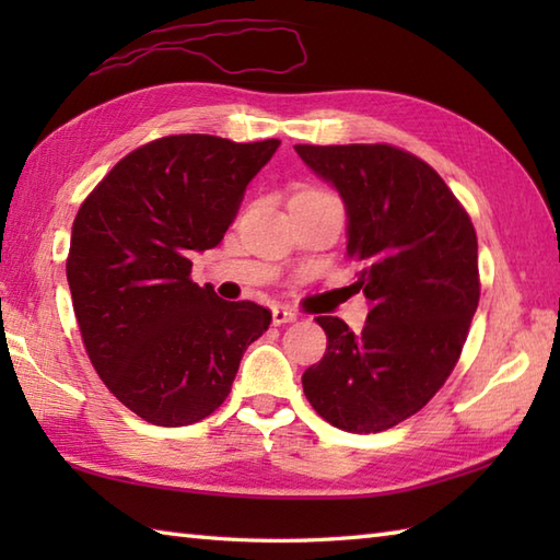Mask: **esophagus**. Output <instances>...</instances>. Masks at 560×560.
<instances>
[{
	"label": "esophagus",
	"instance_id": "esophagus-1",
	"mask_svg": "<svg viewBox=\"0 0 560 560\" xmlns=\"http://www.w3.org/2000/svg\"><path fill=\"white\" fill-rule=\"evenodd\" d=\"M271 323L273 325H287V323H295V313H291L289 307H273L271 311Z\"/></svg>",
	"mask_w": 560,
	"mask_h": 560
}]
</instances>
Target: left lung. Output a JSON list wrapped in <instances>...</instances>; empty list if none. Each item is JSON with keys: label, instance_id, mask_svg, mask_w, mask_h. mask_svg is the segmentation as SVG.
Returning <instances> with one entry per match:
<instances>
[{"label": "left lung", "instance_id": "obj_1", "mask_svg": "<svg viewBox=\"0 0 560 560\" xmlns=\"http://www.w3.org/2000/svg\"><path fill=\"white\" fill-rule=\"evenodd\" d=\"M295 153L347 207V257L371 303L355 335L317 317L323 361L303 373L313 409L349 433H377L423 409L455 368L479 305V245L469 213L431 165L389 144Z\"/></svg>", "mask_w": 560, "mask_h": 560}]
</instances>
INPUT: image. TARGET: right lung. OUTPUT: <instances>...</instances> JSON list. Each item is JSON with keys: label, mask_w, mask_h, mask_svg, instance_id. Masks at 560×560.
I'll return each mask as SVG.
<instances>
[{"label": "right lung", "mask_w": 560, "mask_h": 560, "mask_svg": "<svg viewBox=\"0 0 560 560\" xmlns=\"http://www.w3.org/2000/svg\"><path fill=\"white\" fill-rule=\"evenodd\" d=\"M279 144L156 139L103 177L71 225L67 281L83 347L105 387L153 425L217 411L271 323L267 307L223 301L189 271L195 253L223 241Z\"/></svg>", "instance_id": "add662e5"}]
</instances>
